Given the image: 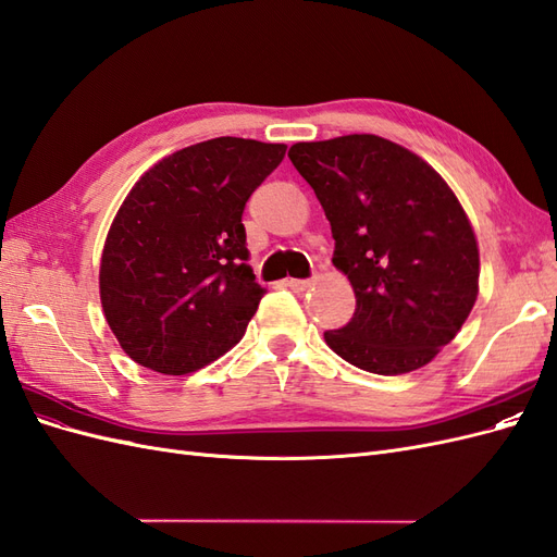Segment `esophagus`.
I'll use <instances>...</instances> for the list:
<instances>
[{"mask_svg": "<svg viewBox=\"0 0 557 557\" xmlns=\"http://www.w3.org/2000/svg\"><path fill=\"white\" fill-rule=\"evenodd\" d=\"M285 285H288V288H290V290H295V293H305V290H309V288H311V281L288 278V281H285Z\"/></svg>", "mask_w": 557, "mask_h": 557, "instance_id": "esophagus-1", "label": "esophagus"}]
</instances>
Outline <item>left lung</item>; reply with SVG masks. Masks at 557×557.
I'll return each instance as SVG.
<instances>
[{"mask_svg":"<svg viewBox=\"0 0 557 557\" xmlns=\"http://www.w3.org/2000/svg\"><path fill=\"white\" fill-rule=\"evenodd\" d=\"M332 225V264L356 313L325 332L364 372L409 374L455 339L479 297V242L442 174L376 134L299 141L288 150Z\"/></svg>","mask_w":557,"mask_h":557,"instance_id":"8db88e82","label":"left lung"}]
</instances>
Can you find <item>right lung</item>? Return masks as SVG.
Returning a JSON list of instances; mask_svg holds the SVG:
<instances>
[{"mask_svg": "<svg viewBox=\"0 0 557 557\" xmlns=\"http://www.w3.org/2000/svg\"><path fill=\"white\" fill-rule=\"evenodd\" d=\"M285 148L218 137L162 158L132 185L99 260V299L134 362L181 376L242 342L267 293L246 264L242 215Z\"/></svg>", "mask_w": 557, "mask_h": 557, "instance_id": "add662e5", "label": "right lung"}]
</instances>
